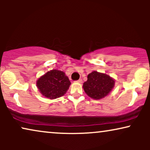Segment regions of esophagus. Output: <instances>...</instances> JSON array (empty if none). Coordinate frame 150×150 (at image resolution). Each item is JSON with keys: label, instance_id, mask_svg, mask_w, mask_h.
Returning <instances> with one entry per match:
<instances>
[{"label": "esophagus", "instance_id": "34e87169", "mask_svg": "<svg viewBox=\"0 0 150 150\" xmlns=\"http://www.w3.org/2000/svg\"><path fill=\"white\" fill-rule=\"evenodd\" d=\"M76 82H77V83H83V80L79 79V80H78Z\"/></svg>", "mask_w": 150, "mask_h": 150}]
</instances>
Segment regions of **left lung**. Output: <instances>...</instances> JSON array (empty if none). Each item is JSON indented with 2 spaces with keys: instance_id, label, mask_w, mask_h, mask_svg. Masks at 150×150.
<instances>
[{
  "instance_id": "1",
  "label": "left lung",
  "mask_w": 150,
  "mask_h": 150,
  "mask_svg": "<svg viewBox=\"0 0 150 150\" xmlns=\"http://www.w3.org/2000/svg\"><path fill=\"white\" fill-rule=\"evenodd\" d=\"M115 81L109 75L93 71L87 76V81L83 87L86 94L92 99L100 100L105 98L113 89Z\"/></svg>"
}]
</instances>
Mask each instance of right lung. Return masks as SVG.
Listing matches in <instances>:
<instances>
[{"label":"right lung","instance_id":"1","mask_svg":"<svg viewBox=\"0 0 150 150\" xmlns=\"http://www.w3.org/2000/svg\"><path fill=\"white\" fill-rule=\"evenodd\" d=\"M70 85V81L64 71L58 69L48 71L36 81V86L41 94L50 100L64 96Z\"/></svg>","mask_w":150,"mask_h":150}]
</instances>
